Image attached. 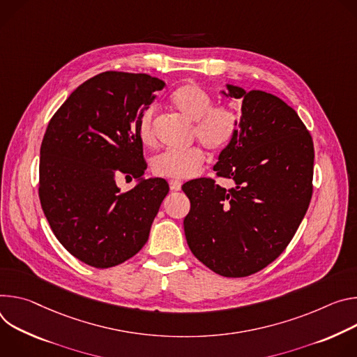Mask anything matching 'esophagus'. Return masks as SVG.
<instances>
[{
  "mask_svg": "<svg viewBox=\"0 0 357 357\" xmlns=\"http://www.w3.org/2000/svg\"><path fill=\"white\" fill-rule=\"evenodd\" d=\"M170 188L173 190V191H178L180 188H181V183L180 181H177V180H170Z\"/></svg>",
  "mask_w": 357,
  "mask_h": 357,
  "instance_id": "34e87169",
  "label": "esophagus"
}]
</instances>
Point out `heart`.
<instances>
[{"mask_svg":"<svg viewBox=\"0 0 357 357\" xmlns=\"http://www.w3.org/2000/svg\"><path fill=\"white\" fill-rule=\"evenodd\" d=\"M170 106L185 121L192 122V137L213 153H222L238 137L243 114L231 103L214 105L213 96L200 85L187 82L176 88L170 98ZM139 139L146 147H154L155 113L147 109L142 113L137 125ZM207 160L202 147H191L185 151H163L157 154L150 165L157 177L184 180L199 174Z\"/></svg>","mask_w":357,"mask_h":357,"instance_id":"b5f03b06","label":"heart"}]
</instances>
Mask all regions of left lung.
<instances>
[{
	"label": "left lung",
	"instance_id": "left-lung-1",
	"mask_svg": "<svg viewBox=\"0 0 357 357\" xmlns=\"http://www.w3.org/2000/svg\"><path fill=\"white\" fill-rule=\"evenodd\" d=\"M243 99L238 137L214 166L217 177L185 183L191 208L184 218L194 257L227 278H244L278 258L302 222L313 191V142L298 113L262 91L228 85Z\"/></svg>",
	"mask_w": 357,
	"mask_h": 357
}]
</instances>
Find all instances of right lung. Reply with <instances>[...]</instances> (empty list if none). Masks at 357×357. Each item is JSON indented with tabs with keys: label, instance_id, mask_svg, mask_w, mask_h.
<instances>
[{
	"label": "right lung",
	"instance_id": "obj_1",
	"mask_svg": "<svg viewBox=\"0 0 357 357\" xmlns=\"http://www.w3.org/2000/svg\"><path fill=\"white\" fill-rule=\"evenodd\" d=\"M165 82L146 73L102 72L81 86L48 123L38 194L58 241L75 258L110 268L147 243L169 184L142 180L121 191L119 176L140 178L147 163L137 125Z\"/></svg>",
	"mask_w": 357,
	"mask_h": 357
}]
</instances>
